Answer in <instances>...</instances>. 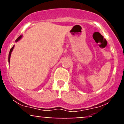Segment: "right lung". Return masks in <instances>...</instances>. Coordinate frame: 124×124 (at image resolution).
Here are the masks:
<instances>
[{"label": "right lung", "mask_w": 124, "mask_h": 124, "mask_svg": "<svg viewBox=\"0 0 124 124\" xmlns=\"http://www.w3.org/2000/svg\"><path fill=\"white\" fill-rule=\"evenodd\" d=\"M22 37H23V35H20V36L18 37L17 38L16 40L15 41L16 42H18V41H19L20 39L21 38H22ZM14 47H15V45H13V47H12V48H11L10 50L9 54H8V62H9V63H10V56H11V54H12V51H13V50Z\"/></svg>", "instance_id": "obj_1"}]
</instances>
